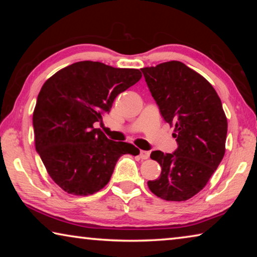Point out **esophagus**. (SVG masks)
<instances>
[{
	"instance_id": "esophagus-1",
	"label": "esophagus",
	"mask_w": 257,
	"mask_h": 257,
	"mask_svg": "<svg viewBox=\"0 0 257 257\" xmlns=\"http://www.w3.org/2000/svg\"><path fill=\"white\" fill-rule=\"evenodd\" d=\"M139 156H141L142 160H147V159L150 158V152L141 151V153H139Z\"/></svg>"
}]
</instances>
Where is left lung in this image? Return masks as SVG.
Here are the masks:
<instances>
[{"label":"left lung","instance_id":"left-lung-1","mask_svg":"<svg viewBox=\"0 0 257 257\" xmlns=\"http://www.w3.org/2000/svg\"><path fill=\"white\" fill-rule=\"evenodd\" d=\"M165 122L175 125L178 149L152 152L162 171L147 182L156 196L181 202L199 193L225 152L228 122L220 97L205 78L179 61L141 69Z\"/></svg>","mask_w":257,"mask_h":257}]
</instances>
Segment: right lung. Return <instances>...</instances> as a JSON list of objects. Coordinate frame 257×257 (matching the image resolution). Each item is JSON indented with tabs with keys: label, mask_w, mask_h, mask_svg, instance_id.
<instances>
[{
	"label": "right lung",
	"mask_w": 257,
	"mask_h": 257,
	"mask_svg": "<svg viewBox=\"0 0 257 257\" xmlns=\"http://www.w3.org/2000/svg\"><path fill=\"white\" fill-rule=\"evenodd\" d=\"M142 78L138 69L80 61L43 85L33 114L35 146L50 177L64 191L87 196L101 190L133 144L108 139L93 127L120 93Z\"/></svg>",
	"instance_id": "1"
}]
</instances>
